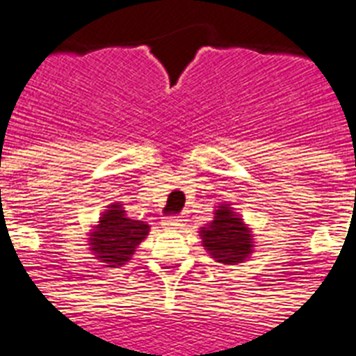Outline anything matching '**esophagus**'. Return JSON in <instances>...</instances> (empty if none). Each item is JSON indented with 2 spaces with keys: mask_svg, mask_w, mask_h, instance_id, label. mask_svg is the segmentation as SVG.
Segmentation results:
<instances>
[{
  "mask_svg": "<svg viewBox=\"0 0 356 356\" xmlns=\"http://www.w3.org/2000/svg\"><path fill=\"white\" fill-rule=\"evenodd\" d=\"M183 225V219L179 218V216H168V218L163 219V227L166 228V230H175V228H179Z\"/></svg>",
  "mask_w": 356,
  "mask_h": 356,
  "instance_id": "obj_1",
  "label": "esophagus"
}]
</instances>
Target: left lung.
Returning <instances> with one entry per match:
<instances>
[{
    "mask_svg": "<svg viewBox=\"0 0 356 356\" xmlns=\"http://www.w3.org/2000/svg\"><path fill=\"white\" fill-rule=\"evenodd\" d=\"M201 238L210 256L225 265L243 263L252 252L250 230L227 204L216 210L212 223L201 230Z\"/></svg>",
    "mask_w": 356,
    "mask_h": 356,
    "instance_id": "left-lung-1",
    "label": "left lung"
}]
</instances>
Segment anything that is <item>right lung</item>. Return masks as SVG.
Listing matches in <instances>:
<instances>
[{
    "label": "right lung",
    "instance_id": "1",
    "mask_svg": "<svg viewBox=\"0 0 356 356\" xmlns=\"http://www.w3.org/2000/svg\"><path fill=\"white\" fill-rule=\"evenodd\" d=\"M149 232V227L144 221L126 218L120 204H111L108 212L100 218L97 230L91 234V250L106 267H118L129 261L137 245L143 241Z\"/></svg>",
    "mask_w": 356,
    "mask_h": 356
}]
</instances>
